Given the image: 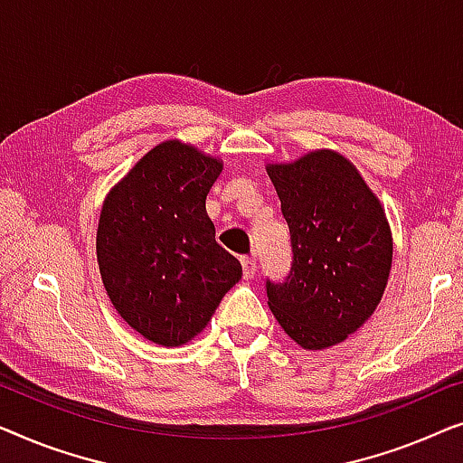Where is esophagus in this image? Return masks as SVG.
Instances as JSON below:
<instances>
[{"mask_svg":"<svg viewBox=\"0 0 463 463\" xmlns=\"http://www.w3.org/2000/svg\"><path fill=\"white\" fill-rule=\"evenodd\" d=\"M241 264H243V277L245 279H253V275H256L258 266H256V258H241Z\"/></svg>","mask_w":463,"mask_h":463,"instance_id":"34e87169","label":"esophagus"}]
</instances>
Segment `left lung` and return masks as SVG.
<instances>
[{"label": "left lung", "mask_w": 463, "mask_h": 463, "mask_svg": "<svg viewBox=\"0 0 463 463\" xmlns=\"http://www.w3.org/2000/svg\"><path fill=\"white\" fill-rule=\"evenodd\" d=\"M291 232L294 262L266 281L272 315L306 350L335 346L380 304L392 266V232L380 199L346 157L312 151L266 165Z\"/></svg>", "instance_id": "left-lung-1"}]
</instances>
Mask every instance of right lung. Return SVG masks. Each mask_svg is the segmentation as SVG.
<instances>
[{"label": "right lung", "instance_id": "1", "mask_svg": "<svg viewBox=\"0 0 463 463\" xmlns=\"http://www.w3.org/2000/svg\"><path fill=\"white\" fill-rule=\"evenodd\" d=\"M220 174V159L165 140L102 203L96 256L104 289L123 321L159 346L201 334L243 275L205 212Z\"/></svg>", "mask_w": 463, "mask_h": 463}]
</instances>
